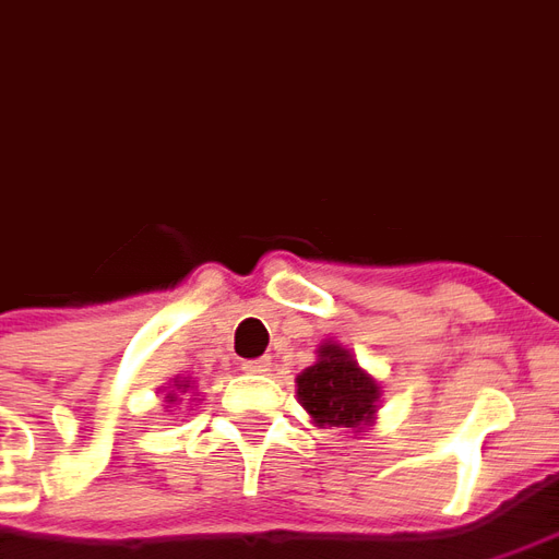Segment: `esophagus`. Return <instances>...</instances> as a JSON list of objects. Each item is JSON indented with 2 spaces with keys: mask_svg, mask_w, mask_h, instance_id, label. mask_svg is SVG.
I'll return each instance as SVG.
<instances>
[{
  "mask_svg": "<svg viewBox=\"0 0 559 559\" xmlns=\"http://www.w3.org/2000/svg\"><path fill=\"white\" fill-rule=\"evenodd\" d=\"M240 369L250 374H264L271 372V357H259V360H243L240 364Z\"/></svg>",
  "mask_w": 559,
  "mask_h": 559,
  "instance_id": "esophagus-1",
  "label": "esophagus"
}]
</instances>
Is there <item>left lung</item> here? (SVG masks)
<instances>
[{"mask_svg": "<svg viewBox=\"0 0 559 559\" xmlns=\"http://www.w3.org/2000/svg\"><path fill=\"white\" fill-rule=\"evenodd\" d=\"M297 399L321 429H366L374 419L381 386L348 348L324 342L319 360L297 374Z\"/></svg>", "mask_w": 559, "mask_h": 559, "instance_id": "1", "label": "left lung"}]
</instances>
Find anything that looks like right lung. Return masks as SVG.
<instances>
[{"label": "right lung", "mask_w": 559, "mask_h": 559, "mask_svg": "<svg viewBox=\"0 0 559 559\" xmlns=\"http://www.w3.org/2000/svg\"><path fill=\"white\" fill-rule=\"evenodd\" d=\"M187 386H190V381H175V390H181V393H187ZM175 390L173 393H166V402H169V405H173L175 399H178L175 396Z\"/></svg>", "instance_id": "right-lung-1"}]
</instances>
